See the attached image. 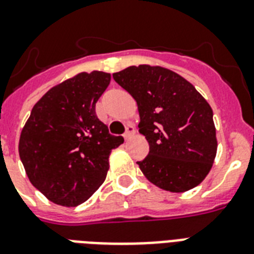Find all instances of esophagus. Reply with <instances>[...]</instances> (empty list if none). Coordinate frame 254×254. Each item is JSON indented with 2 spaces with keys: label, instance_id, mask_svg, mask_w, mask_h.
Returning <instances> with one entry per match:
<instances>
[{
  "label": "esophagus",
  "instance_id": "esophagus-1",
  "mask_svg": "<svg viewBox=\"0 0 254 254\" xmlns=\"http://www.w3.org/2000/svg\"><path fill=\"white\" fill-rule=\"evenodd\" d=\"M133 134H135V127L129 124V125L127 127V130H125V133H124V138H125V139H129Z\"/></svg>",
  "mask_w": 254,
  "mask_h": 254
}]
</instances>
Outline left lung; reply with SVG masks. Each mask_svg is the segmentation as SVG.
Segmentation results:
<instances>
[{
    "instance_id": "left-lung-1",
    "label": "left lung",
    "mask_w": 254,
    "mask_h": 254,
    "mask_svg": "<svg viewBox=\"0 0 254 254\" xmlns=\"http://www.w3.org/2000/svg\"><path fill=\"white\" fill-rule=\"evenodd\" d=\"M114 80L135 99L150 152L137 161L146 178L170 192H185L203 182L217 153L209 103L192 84L163 67L131 65Z\"/></svg>"
}]
</instances>
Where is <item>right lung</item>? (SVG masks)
I'll list each match as a JSON object with an SVG mask.
<instances>
[{"label": "right lung", "instance_id": "right-lung-1", "mask_svg": "<svg viewBox=\"0 0 254 254\" xmlns=\"http://www.w3.org/2000/svg\"><path fill=\"white\" fill-rule=\"evenodd\" d=\"M111 74H76L51 87L32 108L19 139L29 181L50 201L76 206L106 180L111 151L124 142L95 114Z\"/></svg>", "mask_w": 254, "mask_h": 254}]
</instances>
